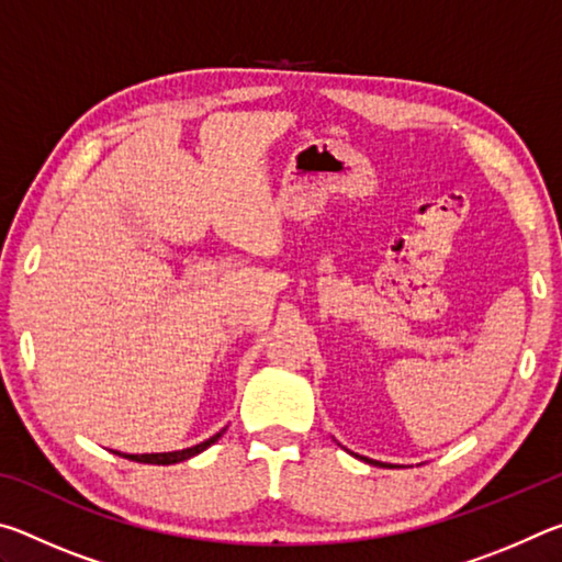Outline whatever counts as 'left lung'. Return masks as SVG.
Listing matches in <instances>:
<instances>
[{"instance_id":"left-lung-1","label":"left lung","mask_w":562,"mask_h":562,"mask_svg":"<svg viewBox=\"0 0 562 562\" xmlns=\"http://www.w3.org/2000/svg\"><path fill=\"white\" fill-rule=\"evenodd\" d=\"M357 456V453H355ZM357 459H361V461H367V463H374V465H386V463H379V461H372V459H367V456H357ZM394 469V465H392Z\"/></svg>"}]
</instances>
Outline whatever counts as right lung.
<instances>
[{"mask_svg":"<svg viewBox=\"0 0 562 562\" xmlns=\"http://www.w3.org/2000/svg\"><path fill=\"white\" fill-rule=\"evenodd\" d=\"M225 434V429L223 431H217L215 436H211V439L207 441H203V443H195V446H190V449H183V451H170V453H121V451H113L116 456H123V459H128V461H138V463H156V465H170V463H180V461H188V459H193L195 453H201V451H205L207 446L211 443H215L217 439H221V436Z\"/></svg>","mask_w":562,"mask_h":562,"instance_id":"obj_1","label":"right lung"}]
</instances>
